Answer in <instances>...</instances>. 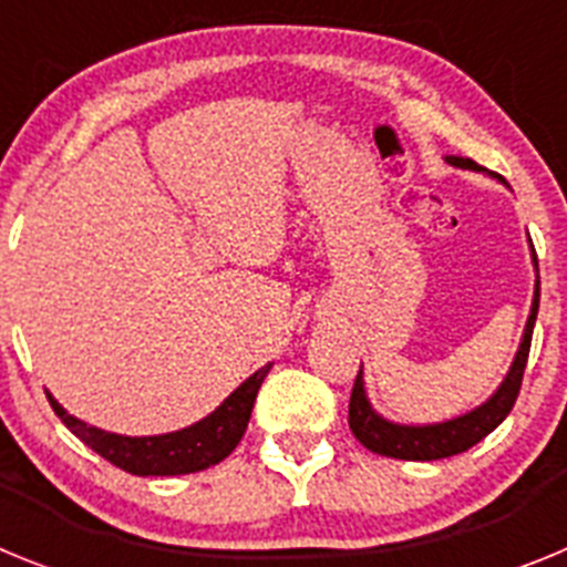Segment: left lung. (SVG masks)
Masks as SVG:
<instances>
[{"mask_svg": "<svg viewBox=\"0 0 567 567\" xmlns=\"http://www.w3.org/2000/svg\"><path fill=\"white\" fill-rule=\"evenodd\" d=\"M445 162L454 164V167L460 169H477V173H483V167H480L477 162L463 158V155H445ZM499 182H503V178H499ZM534 267H537V252H534ZM537 309L539 275L537 287H534V303H530L528 323H525L523 332V343H519L517 358L511 363L508 374H505V380L499 383V389L491 394L483 405H477L474 412H465L454 420H445V423L400 425L392 423V420L380 417L372 409V403H369V398H365L363 365H360V372L352 385V400H349V429H352L354 437H358L369 452L394 460H423L425 463V460H443L468 452L471 445H477L480 440L488 437V434L508 417L514 403H517L525 363H528L530 352V334H534V323H537Z\"/></svg>", "mask_w": 567, "mask_h": 567, "instance_id": "obj_1", "label": "left lung"}]
</instances>
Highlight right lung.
Here are the masks:
<instances>
[{"label": "right lung", "mask_w": 567, "mask_h": 567, "mask_svg": "<svg viewBox=\"0 0 567 567\" xmlns=\"http://www.w3.org/2000/svg\"><path fill=\"white\" fill-rule=\"evenodd\" d=\"M269 369H272V363L260 365L252 378L244 380L204 420L187 425L182 432L155 434V437H124V434L102 432L96 425H87L84 420L64 412L62 405L53 400V394H48V400L70 432L76 434L84 445H90L93 452L102 454L107 463H113L115 468H124L135 477H175V474H193V471L209 468V465L221 463L224 457L233 454V449L247 432L255 398H258V389Z\"/></svg>", "instance_id": "1"}]
</instances>
